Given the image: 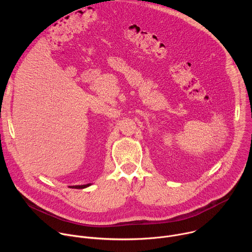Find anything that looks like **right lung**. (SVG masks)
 I'll use <instances>...</instances> for the list:
<instances>
[{"label": "right lung", "mask_w": 252, "mask_h": 252, "mask_svg": "<svg viewBox=\"0 0 252 252\" xmlns=\"http://www.w3.org/2000/svg\"><path fill=\"white\" fill-rule=\"evenodd\" d=\"M90 186H92L91 184H88V185H84V186H73V187H68V188H70V189H86V188H88V187H90Z\"/></svg>", "instance_id": "right-lung-1"}]
</instances>
